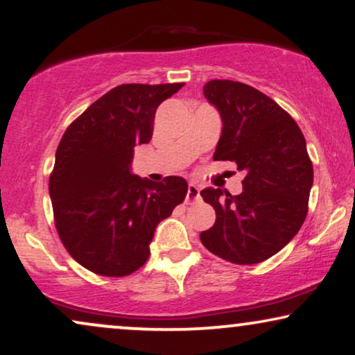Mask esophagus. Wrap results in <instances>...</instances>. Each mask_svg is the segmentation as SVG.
Wrapping results in <instances>:
<instances>
[{"instance_id": "obj_1", "label": "esophagus", "mask_w": 355, "mask_h": 355, "mask_svg": "<svg viewBox=\"0 0 355 355\" xmlns=\"http://www.w3.org/2000/svg\"><path fill=\"white\" fill-rule=\"evenodd\" d=\"M198 198H200V191H198V187L196 186V184H189L187 196H186V203L197 202Z\"/></svg>"}]
</instances>
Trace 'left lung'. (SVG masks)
<instances>
[{"label":"left lung","instance_id":"1","mask_svg":"<svg viewBox=\"0 0 355 355\" xmlns=\"http://www.w3.org/2000/svg\"><path fill=\"white\" fill-rule=\"evenodd\" d=\"M203 94L223 121L213 159L234 162L245 178L239 196L213 187L200 192L216 211L200 241L231 263H260L278 254L307 216L313 166L305 137L288 111L254 87L215 79Z\"/></svg>","mask_w":355,"mask_h":355}]
</instances>
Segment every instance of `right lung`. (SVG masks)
Masks as SVG:
<instances>
[{"label":"right lung","mask_w":355,"mask_h":355,"mask_svg":"<svg viewBox=\"0 0 355 355\" xmlns=\"http://www.w3.org/2000/svg\"><path fill=\"white\" fill-rule=\"evenodd\" d=\"M182 85L114 87L72 121L58 145L50 174L56 231L72 259L96 275L139 270L155 227L186 198V179L153 182L130 173L134 147L152 139L159 103Z\"/></svg>","instance_id":"right-lung-1"}]
</instances>
